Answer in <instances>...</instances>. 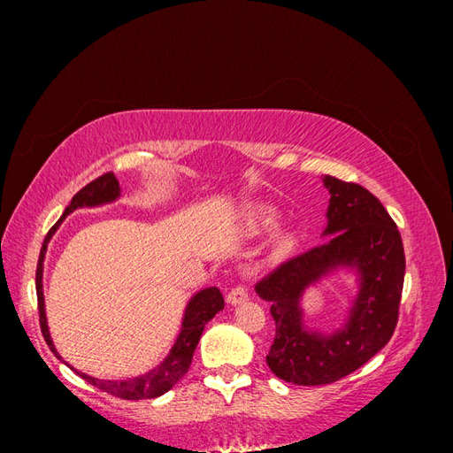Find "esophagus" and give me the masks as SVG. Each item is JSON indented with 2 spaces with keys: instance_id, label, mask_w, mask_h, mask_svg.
Returning a JSON list of instances; mask_svg holds the SVG:
<instances>
[{
  "instance_id": "1",
  "label": "esophagus",
  "mask_w": 453,
  "mask_h": 453,
  "mask_svg": "<svg viewBox=\"0 0 453 453\" xmlns=\"http://www.w3.org/2000/svg\"><path fill=\"white\" fill-rule=\"evenodd\" d=\"M245 300H248V289H245V287H234V289L226 295V303L232 306L242 304Z\"/></svg>"
}]
</instances>
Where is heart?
I'll use <instances>...</instances> for the list:
<instances>
[{"label": "heart", "instance_id": "heart-1", "mask_svg": "<svg viewBox=\"0 0 453 453\" xmlns=\"http://www.w3.org/2000/svg\"><path fill=\"white\" fill-rule=\"evenodd\" d=\"M280 223V215L278 211H273L270 208H265V205H258V208H253L248 215V225L250 230L255 232V234H260V232H268L272 228H276ZM295 248V240L291 236H283L276 243H273L272 257L273 258H285Z\"/></svg>", "mask_w": 453, "mask_h": 453}]
</instances>
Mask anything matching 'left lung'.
I'll use <instances>...</instances> for the list:
<instances>
[{
    "instance_id": "1",
    "label": "left lung",
    "mask_w": 453,
    "mask_h": 453,
    "mask_svg": "<svg viewBox=\"0 0 453 453\" xmlns=\"http://www.w3.org/2000/svg\"><path fill=\"white\" fill-rule=\"evenodd\" d=\"M323 183L331 193L323 232L328 240L255 285L276 321L266 363L278 378L296 386L338 381L372 359L395 333L404 283L403 238L381 202L365 187L333 175H325ZM336 267H353L360 276L349 319L333 335L308 332L299 300L310 284Z\"/></svg>"
}]
</instances>
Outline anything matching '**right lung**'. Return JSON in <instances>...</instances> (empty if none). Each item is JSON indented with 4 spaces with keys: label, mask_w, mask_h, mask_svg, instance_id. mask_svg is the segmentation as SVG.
<instances>
[{
    "label": "right lung",
    "mask_w": 453,
    "mask_h": 453,
    "mask_svg": "<svg viewBox=\"0 0 453 453\" xmlns=\"http://www.w3.org/2000/svg\"><path fill=\"white\" fill-rule=\"evenodd\" d=\"M120 195V187L113 172H107L104 175H100L98 180L90 181L88 185H85L79 193L72 198L70 205H67L64 215L58 219V223L54 225L49 234L43 242V248H41L39 253V260H37V270H35V291H37V308H39V325H41V333H43V338L47 342V346L50 348V351L57 355L58 359H62L57 348H54L50 334H49V326H47V315H45V298H43V260H45V253H47V245L52 238L54 232L58 230L60 223L64 219L73 213L77 208H94V205H102V203H109L117 200ZM225 308V298L221 295V291L217 287H208V289L198 291L193 298L188 300V304L185 308V315H183V325H181V333L177 336L173 348L170 349L168 357L164 359L157 368L149 370L147 374H142L138 378H128V380H120V381H113V380H98L87 376L83 372H75L87 380L88 383H92L94 388H98L105 393H111L119 399H127V401H142V399H155V396H160L166 391H170L177 381H180L190 366V361H193V353L198 346V340L202 336L203 326L208 321H211L215 318V313H219ZM67 365V363H65Z\"/></svg>",
    "instance_id": "obj_1"
}]
</instances>
